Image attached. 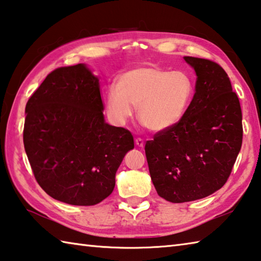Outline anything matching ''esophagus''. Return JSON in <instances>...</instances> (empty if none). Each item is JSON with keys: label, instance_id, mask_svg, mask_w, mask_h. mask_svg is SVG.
I'll use <instances>...</instances> for the list:
<instances>
[{"label": "esophagus", "instance_id": "esophagus-1", "mask_svg": "<svg viewBox=\"0 0 261 261\" xmlns=\"http://www.w3.org/2000/svg\"><path fill=\"white\" fill-rule=\"evenodd\" d=\"M136 145L138 147H143L144 146V140L141 138H136Z\"/></svg>", "mask_w": 261, "mask_h": 261}]
</instances>
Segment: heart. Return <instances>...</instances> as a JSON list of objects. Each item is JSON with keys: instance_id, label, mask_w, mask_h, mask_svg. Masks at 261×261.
<instances>
[{"instance_id": "heart-1", "label": "heart", "mask_w": 261, "mask_h": 261, "mask_svg": "<svg viewBox=\"0 0 261 261\" xmlns=\"http://www.w3.org/2000/svg\"><path fill=\"white\" fill-rule=\"evenodd\" d=\"M194 85L184 71L146 65L123 72L116 88L106 94V110L116 124H125L134 108L141 124L159 132L173 127L182 120L191 103Z\"/></svg>"}]
</instances>
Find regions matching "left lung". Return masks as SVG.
Returning <instances> with one entry per match:
<instances>
[{"label": "left lung", "mask_w": 261, "mask_h": 261, "mask_svg": "<svg viewBox=\"0 0 261 261\" xmlns=\"http://www.w3.org/2000/svg\"><path fill=\"white\" fill-rule=\"evenodd\" d=\"M197 73L196 92L177 124L145 145L159 196L201 199L223 187L242 147V109L227 72L215 62L184 56Z\"/></svg>", "instance_id": "left-lung-1"}]
</instances>
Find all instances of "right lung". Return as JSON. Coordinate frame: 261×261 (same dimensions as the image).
<instances>
[{
	"label": "right lung",
	"mask_w": 261,
	"mask_h": 261,
	"mask_svg": "<svg viewBox=\"0 0 261 261\" xmlns=\"http://www.w3.org/2000/svg\"><path fill=\"white\" fill-rule=\"evenodd\" d=\"M99 79L84 64L55 69L25 107L23 140L38 184L76 206L106 199L134 137L105 122Z\"/></svg>",
	"instance_id": "add662e5"
}]
</instances>
